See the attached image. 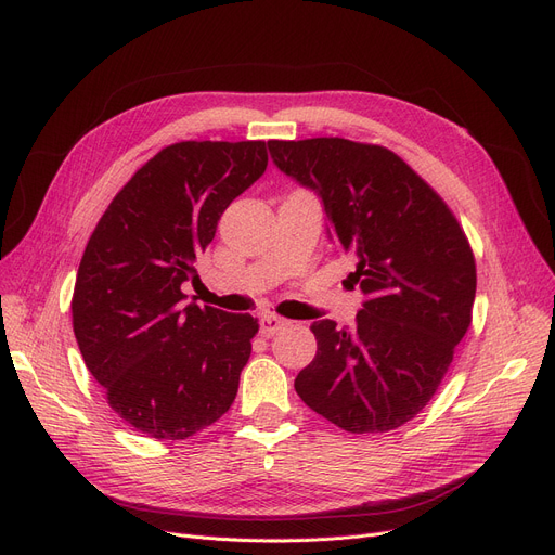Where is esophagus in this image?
Returning <instances> with one entry per match:
<instances>
[{"mask_svg": "<svg viewBox=\"0 0 555 555\" xmlns=\"http://www.w3.org/2000/svg\"><path fill=\"white\" fill-rule=\"evenodd\" d=\"M260 333H262V337H270V335H274L285 322L281 317H276V314H262L260 317Z\"/></svg>", "mask_w": 555, "mask_h": 555, "instance_id": "obj_1", "label": "esophagus"}]
</instances>
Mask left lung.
Masks as SVG:
<instances>
[{
  "mask_svg": "<svg viewBox=\"0 0 555 555\" xmlns=\"http://www.w3.org/2000/svg\"><path fill=\"white\" fill-rule=\"evenodd\" d=\"M274 166L314 191L328 238L356 258L353 328L314 322L295 389L312 412L366 434L412 421L439 389L473 319L475 256L448 204L383 145L268 141Z\"/></svg>",
  "mask_w": 555,
  "mask_h": 555,
  "instance_id": "obj_1",
  "label": "left lung"
}]
</instances>
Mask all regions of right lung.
<instances>
[{
    "instance_id": "right-lung-1",
    "label": "right lung",
    "mask_w": 555,
    "mask_h": 555,
    "mask_svg": "<svg viewBox=\"0 0 555 555\" xmlns=\"http://www.w3.org/2000/svg\"><path fill=\"white\" fill-rule=\"evenodd\" d=\"M266 168V141L172 143L116 193L85 247L72 299L78 348L114 414L151 439H189L238 393L256 319L186 306L182 285L224 209Z\"/></svg>"
}]
</instances>
